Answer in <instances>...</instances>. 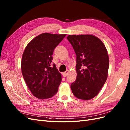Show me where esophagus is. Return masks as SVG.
Returning a JSON list of instances; mask_svg holds the SVG:
<instances>
[{
	"mask_svg": "<svg viewBox=\"0 0 130 130\" xmlns=\"http://www.w3.org/2000/svg\"><path fill=\"white\" fill-rule=\"evenodd\" d=\"M68 72H69V70H67L66 72H64V73H63L62 75H63V77H66L67 76V75H68Z\"/></svg>",
	"mask_w": 130,
	"mask_h": 130,
	"instance_id": "34e87169",
	"label": "esophagus"
}]
</instances>
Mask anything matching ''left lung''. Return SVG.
Wrapping results in <instances>:
<instances>
[{"label": "left lung", "mask_w": 130, "mask_h": 130, "mask_svg": "<svg viewBox=\"0 0 130 130\" xmlns=\"http://www.w3.org/2000/svg\"><path fill=\"white\" fill-rule=\"evenodd\" d=\"M76 55V79L70 85L78 99L88 100L98 95L108 76L109 58L103 42L92 35L67 37Z\"/></svg>", "instance_id": "left-lung-1"}]
</instances>
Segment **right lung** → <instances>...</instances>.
Instances as JSON below:
<instances>
[{"instance_id": "obj_1", "label": "right lung", "mask_w": 130, "mask_h": 130, "mask_svg": "<svg viewBox=\"0 0 130 130\" xmlns=\"http://www.w3.org/2000/svg\"><path fill=\"white\" fill-rule=\"evenodd\" d=\"M66 35L40 34L29 42L23 54V76L30 92L38 99L52 98L57 92L61 74L55 64H51L55 48Z\"/></svg>"}]
</instances>
